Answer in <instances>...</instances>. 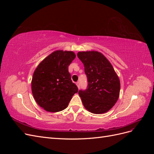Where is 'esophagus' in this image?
Segmentation results:
<instances>
[{"mask_svg":"<svg viewBox=\"0 0 154 154\" xmlns=\"http://www.w3.org/2000/svg\"><path fill=\"white\" fill-rule=\"evenodd\" d=\"M76 85H77V87H78V88H80V82H76Z\"/></svg>","mask_w":154,"mask_h":154,"instance_id":"esophagus-1","label":"esophagus"}]
</instances>
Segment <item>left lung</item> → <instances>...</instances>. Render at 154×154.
Wrapping results in <instances>:
<instances>
[{
	"instance_id": "8db88e82",
	"label": "left lung",
	"mask_w": 154,
	"mask_h": 154,
	"mask_svg": "<svg viewBox=\"0 0 154 154\" xmlns=\"http://www.w3.org/2000/svg\"><path fill=\"white\" fill-rule=\"evenodd\" d=\"M77 56L84 66L88 82L86 89L78 92L83 105L93 114L106 112L118 100V76L109 60L97 51L79 52Z\"/></svg>"
}]
</instances>
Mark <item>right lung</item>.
<instances>
[{"instance_id":"add662e5","label":"right lung","mask_w":154,"mask_h":154,"mask_svg":"<svg viewBox=\"0 0 154 154\" xmlns=\"http://www.w3.org/2000/svg\"><path fill=\"white\" fill-rule=\"evenodd\" d=\"M75 57L72 51H54L35 69L31 82L32 93L36 103L46 111L63 110L78 92V87L72 82L68 70Z\"/></svg>"}]
</instances>
